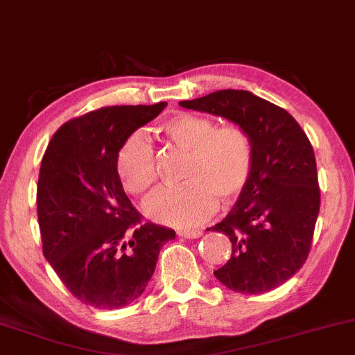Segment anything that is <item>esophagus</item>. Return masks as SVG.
<instances>
[{"label":"esophagus","instance_id":"esophagus-1","mask_svg":"<svg viewBox=\"0 0 355 355\" xmlns=\"http://www.w3.org/2000/svg\"><path fill=\"white\" fill-rule=\"evenodd\" d=\"M177 234L182 238H187V240H195V238L202 236V232L200 230H180Z\"/></svg>","mask_w":355,"mask_h":355}]
</instances>
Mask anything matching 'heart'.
<instances>
[{"label":"heart","mask_w":355,"mask_h":355,"mask_svg":"<svg viewBox=\"0 0 355 355\" xmlns=\"http://www.w3.org/2000/svg\"><path fill=\"white\" fill-rule=\"evenodd\" d=\"M166 140L189 152L183 180L164 187L145 202L148 218L159 223L193 228L216 210V196L230 202L250 180L253 170V144L241 127L216 123L195 114H177L160 125ZM115 173L130 195L147 193L157 180L150 144L140 134L123 140L115 155Z\"/></svg>","instance_id":"heart-1"}]
</instances>
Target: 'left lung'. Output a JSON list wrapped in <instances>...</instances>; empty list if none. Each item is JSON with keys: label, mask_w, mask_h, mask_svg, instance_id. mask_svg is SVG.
<instances>
[{"label": "left lung", "mask_w": 355, "mask_h": 355, "mask_svg": "<svg viewBox=\"0 0 355 355\" xmlns=\"http://www.w3.org/2000/svg\"><path fill=\"white\" fill-rule=\"evenodd\" d=\"M180 105L223 117L251 139L250 180L208 228L232 241V258L213 275L232 291H271L301 270L311 250L321 205L313 145L291 114L250 91L225 89Z\"/></svg>", "instance_id": "8db88e82"}]
</instances>
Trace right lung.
<instances>
[{"instance_id": "obj_1", "label": "right lung", "mask_w": 355, "mask_h": 355, "mask_svg": "<svg viewBox=\"0 0 355 355\" xmlns=\"http://www.w3.org/2000/svg\"><path fill=\"white\" fill-rule=\"evenodd\" d=\"M112 105L80 115L55 132L37 180L42 253L74 297L97 309L134 302L175 232L142 223L115 173L127 137L165 109Z\"/></svg>"}]
</instances>
